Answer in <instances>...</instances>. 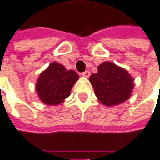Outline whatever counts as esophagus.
I'll return each instance as SVG.
<instances>
[{
  "label": "esophagus",
  "instance_id": "1",
  "mask_svg": "<svg viewBox=\"0 0 160 160\" xmlns=\"http://www.w3.org/2000/svg\"><path fill=\"white\" fill-rule=\"evenodd\" d=\"M81 74H82V76H83V77H85V78H88L89 76H90V72L85 71L84 72H82Z\"/></svg>",
  "mask_w": 160,
  "mask_h": 160
}]
</instances>
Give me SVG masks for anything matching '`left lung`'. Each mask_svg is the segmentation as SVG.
Wrapping results in <instances>:
<instances>
[{"label":"left lung","mask_w":160,"mask_h":160,"mask_svg":"<svg viewBox=\"0 0 160 160\" xmlns=\"http://www.w3.org/2000/svg\"><path fill=\"white\" fill-rule=\"evenodd\" d=\"M99 102L107 106H117L130 98L134 88L133 78L126 69L109 61L98 66V72L89 77Z\"/></svg>","instance_id":"obj_1"}]
</instances>
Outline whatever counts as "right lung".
Masks as SVG:
<instances>
[{
	"mask_svg": "<svg viewBox=\"0 0 160 160\" xmlns=\"http://www.w3.org/2000/svg\"><path fill=\"white\" fill-rule=\"evenodd\" d=\"M79 80L73 70H66L58 62L51 63L43 71L36 83L39 100L46 105L55 106L64 102L70 94L72 86Z\"/></svg>",
	"mask_w": 160,
	"mask_h": 160,
	"instance_id": "obj_1",
	"label": "right lung"
}]
</instances>
